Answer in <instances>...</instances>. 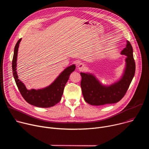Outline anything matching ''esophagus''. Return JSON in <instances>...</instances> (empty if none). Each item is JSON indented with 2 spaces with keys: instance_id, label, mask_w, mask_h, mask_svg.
Listing matches in <instances>:
<instances>
[{
  "instance_id": "34e87169",
  "label": "esophagus",
  "mask_w": 149,
  "mask_h": 149,
  "mask_svg": "<svg viewBox=\"0 0 149 149\" xmlns=\"http://www.w3.org/2000/svg\"><path fill=\"white\" fill-rule=\"evenodd\" d=\"M85 67H86V65L83 63H79L78 65V68L79 70H83L84 68H85Z\"/></svg>"
}]
</instances>
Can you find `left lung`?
Returning a JSON list of instances; mask_svg holds the SVG:
<instances>
[{"label": "left lung", "instance_id": "8db88e82", "mask_svg": "<svg viewBox=\"0 0 149 149\" xmlns=\"http://www.w3.org/2000/svg\"><path fill=\"white\" fill-rule=\"evenodd\" d=\"M133 53L131 44L127 41L125 48L121 52V54L127 56L124 72L119 81L109 86H103L93 74L81 72V87L84 100L93 105H103L120 101L128 90L135 74L136 64Z\"/></svg>", "mask_w": 149, "mask_h": 149}]
</instances>
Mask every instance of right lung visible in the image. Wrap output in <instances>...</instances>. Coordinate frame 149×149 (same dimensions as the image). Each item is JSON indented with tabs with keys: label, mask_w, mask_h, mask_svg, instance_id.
I'll return each mask as SVG.
<instances>
[{
	"label": "right lung",
	"mask_w": 149,
	"mask_h": 149,
	"mask_svg": "<svg viewBox=\"0 0 149 149\" xmlns=\"http://www.w3.org/2000/svg\"><path fill=\"white\" fill-rule=\"evenodd\" d=\"M22 38L15 47L12 59V72L16 86L23 98L29 104L38 107L48 108L59 102L63 94V90L70 74L75 70V65H72L63 70L49 86L39 90L26 89L24 83L18 78L16 72V61L18 48Z\"/></svg>",
	"instance_id": "1"
}]
</instances>
